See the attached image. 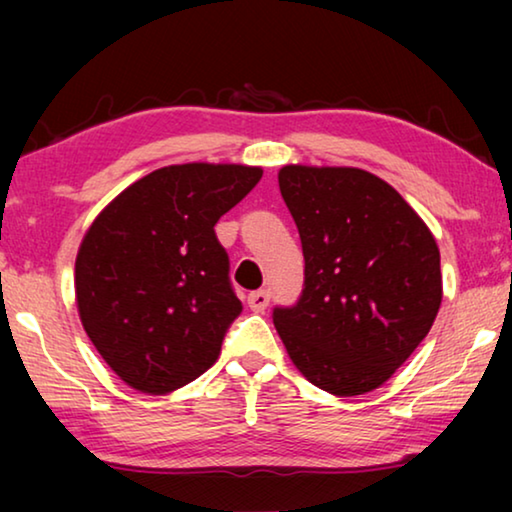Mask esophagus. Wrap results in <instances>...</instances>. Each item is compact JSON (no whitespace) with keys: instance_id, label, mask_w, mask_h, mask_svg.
Instances as JSON below:
<instances>
[{"instance_id":"obj_1","label":"esophagus","mask_w":512,"mask_h":512,"mask_svg":"<svg viewBox=\"0 0 512 512\" xmlns=\"http://www.w3.org/2000/svg\"><path fill=\"white\" fill-rule=\"evenodd\" d=\"M268 300H271V293H268L266 289H259V291H253L248 296V307L253 311H264L268 307Z\"/></svg>"}]
</instances>
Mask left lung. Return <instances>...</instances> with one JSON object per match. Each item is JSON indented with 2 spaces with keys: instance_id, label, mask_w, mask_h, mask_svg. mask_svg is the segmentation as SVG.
<instances>
[{
  "instance_id": "1",
  "label": "left lung",
  "mask_w": 512,
  "mask_h": 512,
  "mask_svg": "<svg viewBox=\"0 0 512 512\" xmlns=\"http://www.w3.org/2000/svg\"><path fill=\"white\" fill-rule=\"evenodd\" d=\"M305 284L273 323L311 384L363 395L393 375L429 334L443 300L440 253L413 207L372 173L282 167Z\"/></svg>"
}]
</instances>
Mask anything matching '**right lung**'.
<instances>
[{"instance_id": "add662e5", "label": "right lung", "mask_w": 512, "mask_h": 512, "mask_svg": "<svg viewBox=\"0 0 512 512\" xmlns=\"http://www.w3.org/2000/svg\"><path fill=\"white\" fill-rule=\"evenodd\" d=\"M262 169L173 164L124 189L85 235L76 305L103 361L142 393H171L212 366L241 314L214 225Z\"/></svg>"}]
</instances>
